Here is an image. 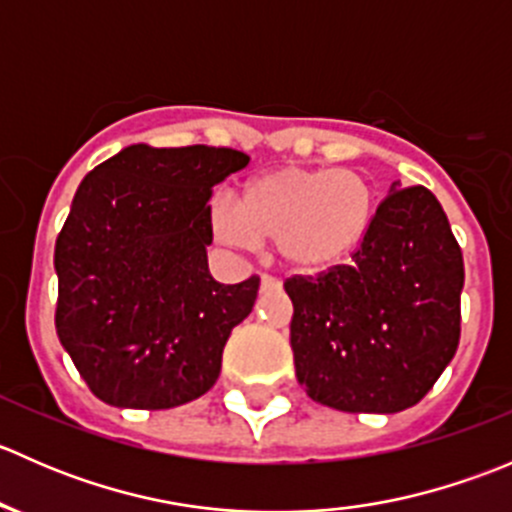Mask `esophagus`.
Here are the masks:
<instances>
[{"label": "esophagus", "instance_id": "1", "mask_svg": "<svg viewBox=\"0 0 512 512\" xmlns=\"http://www.w3.org/2000/svg\"><path fill=\"white\" fill-rule=\"evenodd\" d=\"M260 287L262 289H270V287H280V282L275 280V277H262L260 280Z\"/></svg>", "mask_w": 512, "mask_h": 512}]
</instances>
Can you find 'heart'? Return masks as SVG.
<instances>
[{
    "label": "heart",
    "mask_w": 512,
    "mask_h": 512,
    "mask_svg": "<svg viewBox=\"0 0 512 512\" xmlns=\"http://www.w3.org/2000/svg\"><path fill=\"white\" fill-rule=\"evenodd\" d=\"M379 198L364 175L339 168L280 165L245 180L240 198H218L210 232L220 247L252 252L272 242L294 275L317 277L352 262L366 247Z\"/></svg>",
    "instance_id": "b5f03b06"
}]
</instances>
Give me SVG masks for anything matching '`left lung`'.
Segmentation results:
<instances>
[{"instance_id": "1", "label": "left lung", "mask_w": 512, "mask_h": 512, "mask_svg": "<svg viewBox=\"0 0 512 512\" xmlns=\"http://www.w3.org/2000/svg\"><path fill=\"white\" fill-rule=\"evenodd\" d=\"M461 289V247L436 195L391 183L352 265L285 282L297 381L349 414L418 404L458 349Z\"/></svg>"}]
</instances>
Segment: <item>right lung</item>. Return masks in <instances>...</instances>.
Instances as JSON below:
<instances>
[{"mask_svg": "<svg viewBox=\"0 0 512 512\" xmlns=\"http://www.w3.org/2000/svg\"><path fill=\"white\" fill-rule=\"evenodd\" d=\"M247 163L232 148L136 143L81 180L56 237V334L106 404L173 409L218 381L260 280H213L208 200Z\"/></svg>", "mask_w": 512, "mask_h": 512, "instance_id": "right-lung-1", "label": "right lung"}]
</instances>
